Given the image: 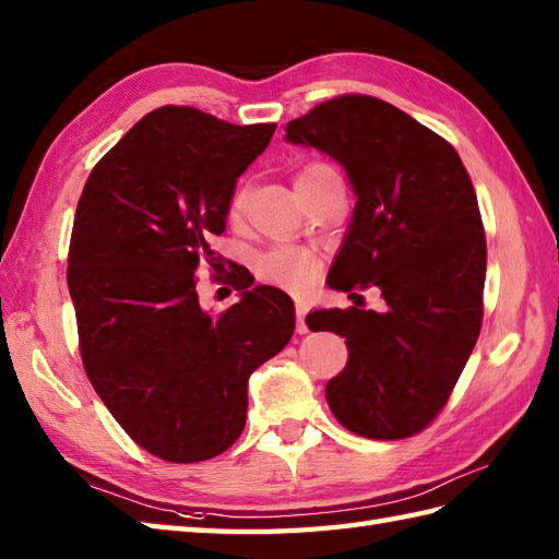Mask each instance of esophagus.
<instances>
[{
    "label": "esophagus",
    "mask_w": 559,
    "mask_h": 559,
    "mask_svg": "<svg viewBox=\"0 0 559 559\" xmlns=\"http://www.w3.org/2000/svg\"><path fill=\"white\" fill-rule=\"evenodd\" d=\"M306 313H308V306L306 304H296V332L299 334H306L308 332V325H306Z\"/></svg>",
    "instance_id": "1"
}]
</instances>
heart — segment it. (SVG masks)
Wrapping results in <instances>:
<instances>
[{"label": "heart", "mask_w": 559, "mask_h": 559, "mask_svg": "<svg viewBox=\"0 0 559 559\" xmlns=\"http://www.w3.org/2000/svg\"><path fill=\"white\" fill-rule=\"evenodd\" d=\"M330 179H340L337 171L325 163H311L296 175V189H304V186H313ZM248 205H251V186L243 183L231 195L229 217L241 219L246 215ZM255 272L260 280L272 284V287L301 294L306 289H311V284L316 280V260L308 255L304 248L277 246L258 258Z\"/></svg>", "instance_id": "obj_1"}]
</instances>
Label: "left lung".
Wrapping results in <instances>:
<instances>
[{
  "label": "left lung",
  "mask_w": 559,
  "mask_h": 559,
  "mask_svg": "<svg viewBox=\"0 0 559 559\" xmlns=\"http://www.w3.org/2000/svg\"><path fill=\"white\" fill-rule=\"evenodd\" d=\"M287 141L337 159L358 198L330 287H378L388 306L306 318L349 346L328 404L356 436L412 438L448 404L480 332L488 248L474 183L452 143L370 95L316 105Z\"/></svg>",
  "instance_id": "obj_1"
}]
</instances>
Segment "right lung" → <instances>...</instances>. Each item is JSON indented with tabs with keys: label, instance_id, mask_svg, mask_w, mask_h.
<instances>
[{
	"label": "right lung",
	"instance_id": "1",
	"mask_svg": "<svg viewBox=\"0 0 559 559\" xmlns=\"http://www.w3.org/2000/svg\"><path fill=\"white\" fill-rule=\"evenodd\" d=\"M277 123L222 121L165 105L135 123L83 186L69 243L85 376L127 430L165 462H205L246 426V384L294 334V301L231 270L241 299L198 304L195 270L219 267L234 186Z\"/></svg>",
	"mask_w": 559,
	"mask_h": 559
}]
</instances>
